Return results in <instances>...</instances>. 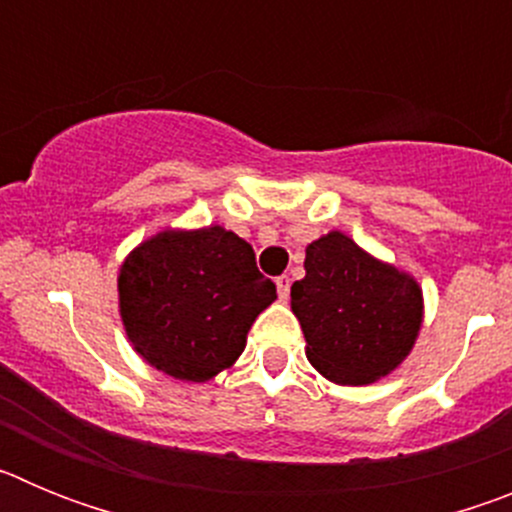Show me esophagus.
<instances>
[{
    "label": "esophagus",
    "mask_w": 512,
    "mask_h": 512,
    "mask_svg": "<svg viewBox=\"0 0 512 512\" xmlns=\"http://www.w3.org/2000/svg\"><path fill=\"white\" fill-rule=\"evenodd\" d=\"M277 292H279V297H282V300H287V297H289V277H287V274H282V277L277 279Z\"/></svg>",
    "instance_id": "esophagus-1"
}]
</instances>
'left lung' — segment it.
<instances>
[{
	"label": "left lung",
	"mask_w": 512,
	"mask_h": 512,
	"mask_svg": "<svg viewBox=\"0 0 512 512\" xmlns=\"http://www.w3.org/2000/svg\"><path fill=\"white\" fill-rule=\"evenodd\" d=\"M305 271L292 284V310L307 359L323 377L369 384L410 354L423 297L408 274L379 264L338 230L307 246Z\"/></svg>",
	"instance_id": "left-lung-1"
}]
</instances>
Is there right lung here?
Wrapping results in <instances>:
<instances>
[{
  "instance_id": "right-lung-1",
  "label": "right lung",
  "mask_w": 512,
  "mask_h": 512,
  "mask_svg": "<svg viewBox=\"0 0 512 512\" xmlns=\"http://www.w3.org/2000/svg\"><path fill=\"white\" fill-rule=\"evenodd\" d=\"M117 287L135 351L184 382H205L233 364L253 320L277 300L253 248L220 225L158 233L130 253Z\"/></svg>"
}]
</instances>
